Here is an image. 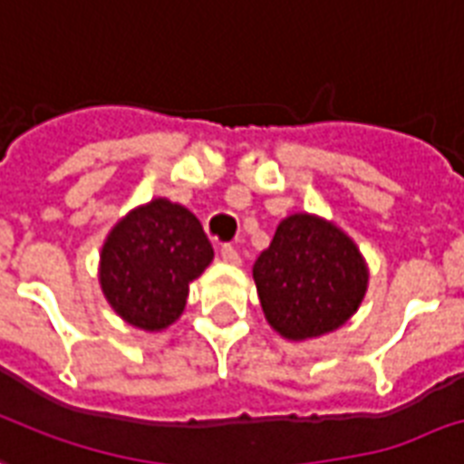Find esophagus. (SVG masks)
<instances>
[{
	"label": "esophagus",
	"instance_id": "obj_1",
	"mask_svg": "<svg viewBox=\"0 0 464 464\" xmlns=\"http://www.w3.org/2000/svg\"><path fill=\"white\" fill-rule=\"evenodd\" d=\"M221 260L228 265H240L238 250H236L233 246H221Z\"/></svg>",
	"mask_w": 464,
	"mask_h": 464
}]
</instances>
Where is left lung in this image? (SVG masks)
<instances>
[{
  "mask_svg": "<svg viewBox=\"0 0 464 464\" xmlns=\"http://www.w3.org/2000/svg\"><path fill=\"white\" fill-rule=\"evenodd\" d=\"M265 318L287 341L341 328L367 292V265L350 236L326 218L292 214L253 265Z\"/></svg>",
  "mask_w": 464,
  "mask_h": 464,
  "instance_id": "1",
  "label": "left lung"
}]
</instances>
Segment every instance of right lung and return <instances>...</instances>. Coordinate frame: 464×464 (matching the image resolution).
<instances>
[{"label": "right lung", "instance_id": "add662e5", "mask_svg": "<svg viewBox=\"0 0 464 464\" xmlns=\"http://www.w3.org/2000/svg\"><path fill=\"white\" fill-rule=\"evenodd\" d=\"M214 260V247L192 211L169 199L133 208L106 236L99 285L130 326L162 331L182 316L189 282Z\"/></svg>", "mask_w": 464, "mask_h": 464}]
</instances>
